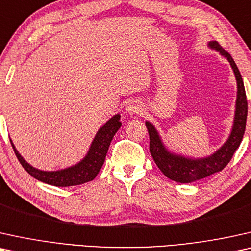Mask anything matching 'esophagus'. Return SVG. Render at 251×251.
<instances>
[{"label": "esophagus", "mask_w": 251, "mask_h": 251, "mask_svg": "<svg viewBox=\"0 0 251 251\" xmlns=\"http://www.w3.org/2000/svg\"><path fill=\"white\" fill-rule=\"evenodd\" d=\"M142 111L141 105L136 102H131L127 106V112L131 113V115H134V113H140Z\"/></svg>", "instance_id": "34e87169"}]
</instances>
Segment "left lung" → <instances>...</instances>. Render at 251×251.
<instances>
[{
    "instance_id": "8db88e82",
    "label": "left lung",
    "mask_w": 251,
    "mask_h": 251,
    "mask_svg": "<svg viewBox=\"0 0 251 251\" xmlns=\"http://www.w3.org/2000/svg\"><path fill=\"white\" fill-rule=\"evenodd\" d=\"M209 46L212 47L213 49L218 50L223 56H225L228 59L230 66L234 71L236 81H238V99H236L234 125H233L232 133H230L225 145L218 149V151L210 157H206V158L189 159L181 156L171 155L163 146L155 127L150 123H146L150 140L149 150L156 165L168 178L175 180L176 182H193L196 181V180L206 178V176H211L216 172L222 171L228 164L229 160L232 159L235 150L239 148L246 131L248 102H247L245 85H243L242 76L240 75L238 66H236L232 56L225 51L218 42L212 41L209 43Z\"/></svg>"
}]
</instances>
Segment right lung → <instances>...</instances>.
I'll list each match as a JSON object with an SVG mask.
<instances>
[{
    "label": "right lung",
    "instance_id": "1",
    "mask_svg": "<svg viewBox=\"0 0 251 251\" xmlns=\"http://www.w3.org/2000/svg\"><path fill=\"white\" fill-rule=\"evenodd\" d=\"M120 116L116 115L112 117L109 122H106L104 125L100 128V131L96 134L94 141H93L91 149H89L87 156L83 158L79 164H76L72 168L61 170V171H40L31 166L23 159V157L17 151L13 143L11 146L15 151L17 158L21 163L23 168L26 170V172L29 173L33 178L38 179L39 181H42L48 185L57 186V187H69L82 185L88 181H92L93 179L98 176V173L101 170L103 163H104L106 152H108L110 142L122 126V123L119 122Z\"/></svg>",
    "mask_w": 251,
    "mask_h": 251
}]
</instances>
